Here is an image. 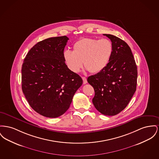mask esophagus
Listing matches in <instances>:
<instances>
[{"instance_id":"obj_1","label":"esophagus","mask_w":159,"mask_h":159,"mask_svg":"<svg viewBox=\"0 0 159 159\" xmlns=\"http://www.w3.org/2000/svg\"><path fill=\"white\" fill-rule=\"evenodd\" d=\"M82 79H83V83L84 84H87V79L85 77H82Z\"/></svg>"}]
</instances>
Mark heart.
I'll use <instances>...</instances> for the list:
<instances>
[{"mask_svg": "<svg viewBox=\"0 0 159 159\" xmlns=\"http://www.w3.org/2000/svg\"><path fill=\"white\" fill-rule=\"evenodd\" d=\"M73 49V52H64V61L71 71L79 72L84 62L89 72L97 73L107 66L112 56L113 45L107 38H83L75 43Z\"/></svg>", "mask_w": 159, "mask_h": 159, "instance_id": "heart-1", "label": "heart"}]
</instances>
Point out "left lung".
I'll return each mask as SVG.
<instances>
[{
    "mask_svg": "<svg viewBox=\"0 0 159 159\" xmlns=\"http://www.w3.org/2000/svg\"><path fill=\"white\" fill-rule=\"evenodd\" d=\"M113 45L111 59L102 71L88 77L87 81L94 89L93 103L104 115L113 116L123 111L136 90L138 70L129 45L111 34Z\"/></svg>",
    "mask_w": 159,
    "mask_h": 159,
    "instance_id": "left-lung-1",
    "label": "left lung"
}]
</instances>
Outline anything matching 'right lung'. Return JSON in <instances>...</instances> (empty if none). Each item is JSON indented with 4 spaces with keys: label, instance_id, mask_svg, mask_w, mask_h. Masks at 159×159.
<instances>
[{
    "label": "right lung",
    "instance_id": "1",
    "mask_svg": "<svg viewBox=\"0 0 159 159\" xmlns=\"http://www.w3.org/2000/svg\"><path fill=\"white\" fill-rule=\"evenodd\" d=\"M68 38H47L29 51L21 68V88L30 107L47 118H56L69 109L83 84L79 75L65 63L64 50Z\"/></svg>",
    "mask_w": 159,
    "mask_h": 159
}]
</instances>
